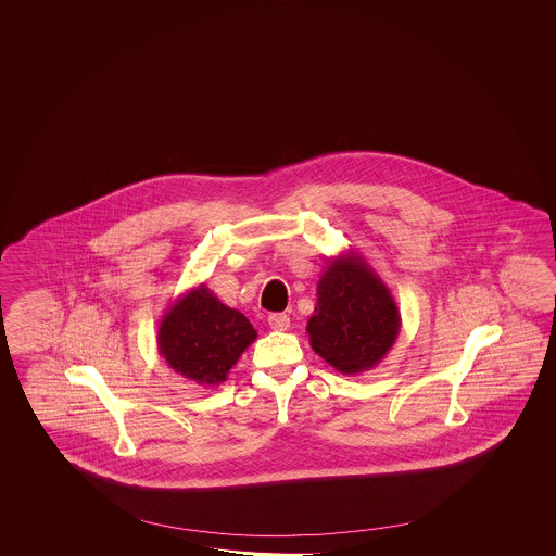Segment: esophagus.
<instances>
[{"instance_id": "obj_1", "label": "esophagus", "mask_w": 556, "mask_h": 556, "mask_svg": "<svg viewBox=\"0 0 556 556\" xmlns=\"http://www.w3.org/2000/svg\"><path fill=\"white\" fill-rule=\"evenodd\" d=\"M270 328L276 331H286L290 328V318L286 314H270L268 316Z\"/></svg>"}]
</instances>
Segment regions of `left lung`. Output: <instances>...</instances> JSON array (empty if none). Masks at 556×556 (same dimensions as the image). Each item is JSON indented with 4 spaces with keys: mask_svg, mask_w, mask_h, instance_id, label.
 <instances>
[{
    "mask_svg": "<svg viewBox=\"0 0 556 556\" xmlns=\"http://www.w3.org/2000/svg\"><path fill=\"white\" fill-rule=\"evenodd\" d=\"M307 319L309 345L343 376L378 366L402 330L390 288L355 250L328 261Z\"/></svg>",
    "mask_w": 556,
    "mask_h": 556,
    "instance_id": "obj_1",
    "label": "left lung"
}]
</instances>
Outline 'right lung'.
<instances>
[{
	"label": "right lung",
	"instance_id": "obj_1",
	"mask_svg": "<svg viewBox=\"0 0 556 556\" xmlns=\"http://www.w3.org/2000/svg\"><path fill=\"white\" fill-rule=\"evenodd\" d=\"M244 314L223 304L201 283L178 295L159 324V354L182 378L202 388H216L256 340Z\"/></svg>",
	"mask_w": 556,
	"mask_h": 556
}]
</instances>
